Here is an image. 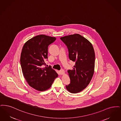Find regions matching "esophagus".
<instances>
[{
	"mask_svg": "<svg viewBox=\"0 0 121 121\" xmlns=\"http://www.w3.org/2000/svg\"><path fill=\"white\" fill-rule=\"evenodd\" d=\"M60 73L61 75H62L65 73V70L64 69H61L60 70Z\"/></svg>",
	"mask_w": 121,
	"mask_h": 121,
	"instance_id": "esophagus-1",
	"label": "esophagus"
}]
</instances>
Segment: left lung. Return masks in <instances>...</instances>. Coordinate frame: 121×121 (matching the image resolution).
Segmentation results:
<instances>
[{
  "label": "left lung",
  "mask_w": 121,
  "mask_h": 121,
  "mask_svg": "<svg viewBox=\"0 0 121 121\" xmlns=\"http://www.w3.org/2000/svg\"><path fill=\"white\" fill-rule=\"evenodd\" d=\"M67 47L69 59L75 62L74 68L68 70L70 83L66 85L67 90L76 94L86 88L95 71V52L91 43L79 34L60 38Z\"/></svg>",
  "instance_id": "left-lung-1"
}]
</instances>
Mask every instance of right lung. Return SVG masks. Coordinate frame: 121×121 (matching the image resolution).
Instances as JSON below:
<instances>
[{"label": "right lung", "mask_w": 121, "mask_h": 121, "mask_svg": "<svg viewBox=\"0 0 121 121\" xmlns=\"http://www.w3.org/2000/svg\"><path fill=\"white\" fill-rule=\"evenodd\" d=\"M56 40L55 37L37 35L25 42L22 50L20 64L23 76L31 87L39 91L49 89L58 77L51 66H43L48 58V47Z\"/></svg>", "instance_id": "1"}]
</instances>
